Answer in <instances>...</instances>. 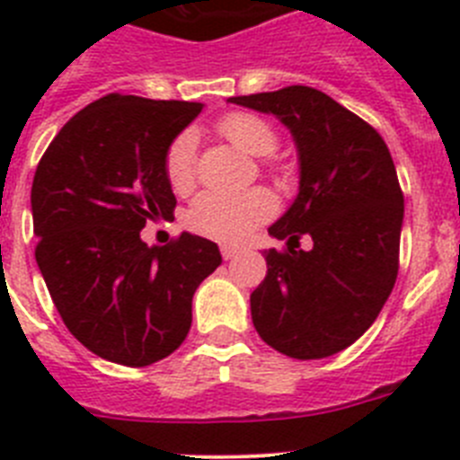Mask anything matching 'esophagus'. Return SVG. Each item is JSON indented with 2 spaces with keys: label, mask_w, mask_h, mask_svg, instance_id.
Wrapping results in <instances>:
<instances>
[{
  "label": "esophagus",
  "mask_w": 460,
  "mask_h": 460,
  "mask_svg": "<svg viewBox=\"0 0 460 460\" xmlns=\"http://www.w3.org/2000/svg\"><path fill=\"white\" fill-rule=\"evenodd\" d=\"M221 255L223 260H234L239 255V249H234V246H221Z\"/></svg>",
  "instance_id": "obj_1"
}]
</instances>
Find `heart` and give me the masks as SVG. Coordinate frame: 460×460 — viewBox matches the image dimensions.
Returning a JSON list of instances; mask_svg holds the SVG:
<instances>
[{
  "instance_id": "b5f03b06",
  "label": "heart",
  "mask_w": 460,
  "mask_h": 460,
  "mask_svg": "<svg viewBox=\"0 0 460 460\" xmlns=\"http://www.w3.org/2000/svg\"><path fill=\"white\" fill-rule=\"evenodd\" d=\"M218 133L249 156H267L276 149V131L262 117L234 112L218 121ZM195 131L174 137L165 156V174L177 193H186L195 184ZM276 202L270 190L249 189L242 193H202L186 211V223L198 234L226 243L243 242L260 223L271 218Z\"/></svg>"
}]
</instances>
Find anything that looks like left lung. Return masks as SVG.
I'll list each match as a JSON object with an SVG mask.
<instances>
[{
	"instance_id": "obj_1",
	"label": "left lung",
	"mask_w": 460,
	"mask_h": 460,
	"mask_svg": "<svg viewBox=\"0 0 460 460\" xmlns=\"http://www.w3.org/2000/svg\"><path fill=\"white\" fill-rule=\"evenodd\" d=\"M290 131L299 193L270 234L267 276L251 295L260 339L292 359H323L355 343L382 311L398 274L403 193L380 133L304 84L233 96ZM306 234L312 249H298Z\"/></svg>"
}]
</instances>
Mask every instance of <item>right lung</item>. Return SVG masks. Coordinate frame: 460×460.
Returning a JSON list of instances; mask_svg holds the SVG:
<instances>
[{"instance_id":"obj_1","label":"right lung","mask_w":460,"mask_h":460,"mask_svg":"<svg viewBox=\"0 0 460 460\" xmlns=\"http://www.w3.org/2000/svg\"><path fill=\"white\" fill-rule=\"evenodd\" d=\"M200 110L108 93L62 126L36 168V265L68 332L101 359L149 367L172 355L195 290L221 265L198 234L168 246L140 237L147 221L172 218L165 156Z\"/></svg>"}]
</instances>
